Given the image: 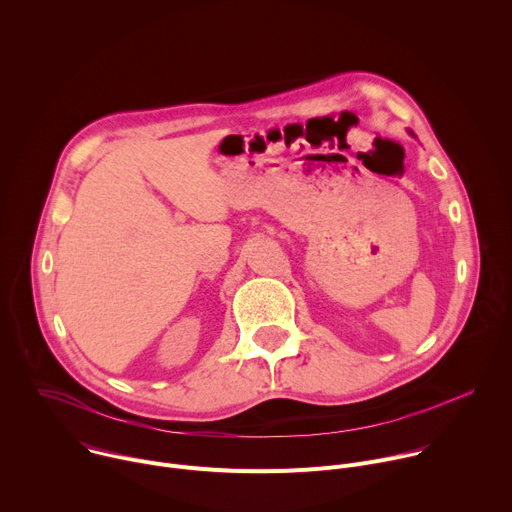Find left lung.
Here are the masks:
<instances>
[{"label": "left lung", "instance_id": "8db88e82", "mask_svg": "<svg viewBox=\"0 0 512 512\" xmlns=\"http://www.w3.org/2000/svg\"><path fill=\"white\" fill-rule=\"evenodd\" d=\"M411 135H413V133H411Z\"/></svg>", "mask_w": 512, "mask_h": 512}]
</instances>
